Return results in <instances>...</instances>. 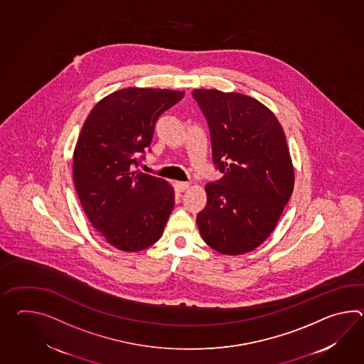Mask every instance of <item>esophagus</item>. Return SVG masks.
<instances>
[{"mask_svg":"<svg viewBox=\"0 0 364 364\" xmlns=\"http://www.w3.org/2000/svg\"><path fill=\"white\" fill-rule=\"evenodd\" d=\"M189 186H191V184L189 183H184V181H178L176 183V188H178V192H186Z\"/></svg>","mask_w":364,"mask_h":364,"instance_id":"34e87169","label":"esophagus"}]
</instances>
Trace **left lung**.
Returning a JSON list of instances; mask_svg holds the SVG:
<instances>
[{
  "label": "left lung",
  "instance_id": "8db88e82",
  "mask_svg": "<svg viewBox=\"0 0 364 364\" xmlns=\"http://www.w3.org/2000/svg\"><path fill=\"white\" fill-rule=\"evenodd\" d=\"M192 94L210 128L214 164L225 173L205 186L200 234L227 256L253 251L273 232L294 191L282 125L267 105L240 92L196 89Z\"/></svg>",
  "mask_w": 364,
  "mask_h": 364
}]
</instances>
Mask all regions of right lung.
<instances>
[{
    "instance_id": "add662e5",
    "label": "right lung",
    "mask_w": 364,
    "mask_h": 364,
    "mask_svg": "<svg viewBox=\"0 0 364 364\" xmlns=\"http://www.w3.org/2000/svg\"><path fill=\"white\" fill-rule=\"evenodd\" d=\"M183 97L178 90H117L97 102L82 127L74 186L90 223L120 251H144L158 242L173 209V186L133 164L151 144L159 116Z\"/></svg>"
}]
</instances>
